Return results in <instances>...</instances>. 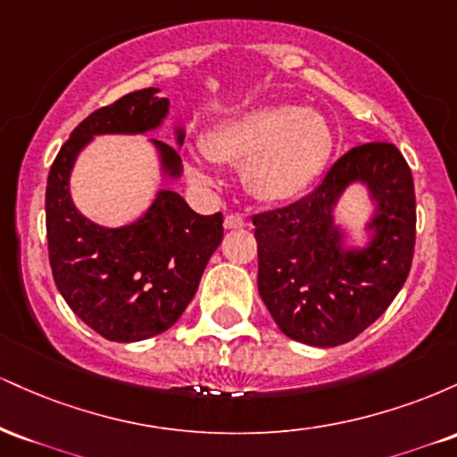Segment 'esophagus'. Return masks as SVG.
Here are the masks:
<instances>
[{"mask_svg": "<svg viewBox=\"0 0 457 457\" xmlns=\"http://www.w3.org/2000/svg\"><path fill=\"white\" fill-rule=\"evenodd\" d=\"M223 225H225V229H240V228H245L246 221H245L243 214H228Z\"/></svg>", "mask_w": 457, "mask_h": 457, "instance_id": "1", "label": "esophagus"}]
</instances>
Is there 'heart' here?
Returning <instances> with one entry per match:
<instances>
[{
    "label": "heart",
    "mask_w": 457,
    "mask_h": 457,
    "mask_svg": "<svg viewBox=\"0 0 457 457\" xmlns=\"http://www.w3.org/2000/svg\"><path fill=\"white\" fill-rule=\"evenodd\" d=\"M217 161L245 162V182L264 202H287L305 193L324 171L333 152L327 120L290 104L260 107L219 124L206 137ZM204 180L197 162L188 167Z\"/></svg>",
    "instance_id": "obj_1"
}]
</instances>
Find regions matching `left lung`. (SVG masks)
Masks as SVG:
<instances>
[{
  "mask_svg": "<svg viewBox=\"0 0 457 457\" xmlns=\"http://www.w3.org/2000/svg\"><path fill=\"white\" fill-rule=\"evenodd\" d=\"M365 179L379 199V236L370 250L344 254L332 225L338 193ZM258 290L287 337L333 348L374 324L402 290L417 240L412 171L386 141L356 145L324 180L290 206L253 214Z\"/></svg>",
  "mask_w": 457,
  "mask_h": 457,
  "instance_id": "8db88e82",
  "label": "left lung"
}]
</instances>
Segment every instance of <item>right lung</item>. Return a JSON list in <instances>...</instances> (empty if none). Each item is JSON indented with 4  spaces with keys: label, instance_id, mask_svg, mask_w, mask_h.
I'll return each instance as SVG.
<instances>
[{
    "label": "right lung",
    "instance_id": "right-lung-1",
    "mask_svg": "<svg viewBox=\"0 0 457 457\" xmlns=\"http://www.w3.org/2000/svg\"><path fill=\"white\" fill-rule=\"evenodd\" d=\"M167 98L137 90L96 109L57 152L46 180V245L60 295L87 327L109 342H141L162 333L195 296L202 272L223 240V214L202 217L174 191H161L141 221L107 229L72 206L68 176L77 152L101 133H144L159 127ZM182 141V133H180ZM165 170L180 156L159 141Z\"/></svg>",
    "mask_w": 457,
    "mask_h": 457
}]
</instances>
